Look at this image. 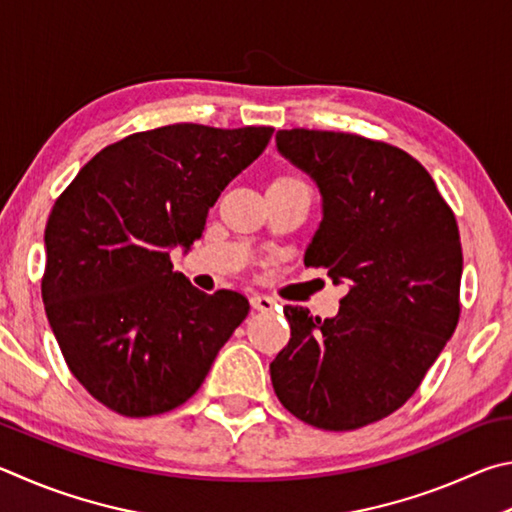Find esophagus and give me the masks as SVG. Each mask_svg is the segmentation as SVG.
<instances>
[{
  "label": "esophagus",
  "instance_id": "esophagus-1",
  "mask_svg": "<svg viewBox=\"0 0 512 512\" xmlns=\"http://www.w3.org/2000/svg\"><path fill=\"white\" fill-rule=\"evenodd\" d=\"M251 306H254V310L267 312L274 308V299L267 297V294H254V297H251Z\"/></svg>",
  "mask_w": 512,
  "mask_h": 512
}]
</instances>
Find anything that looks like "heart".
I'll return each instance as SVG.
<instances>
[{
	"label": "heart",
	"mask_w": 512,
	"mask_h": 512,
	"mask_svg": "<svg viewBox=\"0 0 512 512\" xmlns=\"http://www.w3.org/2000/svg\"><path fill=\"white\" fill-rule=\"evenodd\" d=\"M279 179H281V177H279Z\"/></svg>",
	"instance_id": "heart-1"
}]
</instances>
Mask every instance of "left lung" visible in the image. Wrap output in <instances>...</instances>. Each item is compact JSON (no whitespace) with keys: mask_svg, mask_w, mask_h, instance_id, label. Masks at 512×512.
<instances>
[{"mask_svg":"<svg viewBox=\"0 0 512 512\" xmlns=\"http://www.w3.org/2000/svg\"><path fill=\"white\" fill-rule=\"evenodd\" d=\"M276 148L315 179L324 218L303 263L346 283L333 319L285 306L292 337L270 364L281 405L348 432L414 396L459 324L461 236L432 175L360 134L279 130Z\"/></svg>","mask_w":512,"mask_h":512,"instance_id":"left-lung-1","label":"left lung"}]
</instances>
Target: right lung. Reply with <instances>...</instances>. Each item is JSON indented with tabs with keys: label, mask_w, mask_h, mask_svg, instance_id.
Segmentation results:
<instances>
[{
	"label": "right lung",
	"mask_w": 512,
	"mask_h": 512,
	"mask_svg": "<svg viewBox=\"0 0 512 512\" xmlns=\"http://www.w3.org/2000/svg\"><path fill=\"white\" fill-rule=\"evenodd\" d=\"M274 128L175 123L130 134L80 168L44 229L42 301L69 371L107 409L143 418L202 387L249 312L238 292L206 294L173 272L233 177Z\"/></svg>",
	"instance_id": "obj_1"
}]
</instances>
